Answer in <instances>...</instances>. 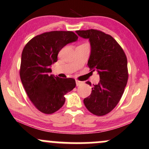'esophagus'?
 <instances>
[{"instance_id":"esophagus-1","label":"esophagus","mask_w":149,"mask_h":149,"mask_svg":"<svg viewBox=\"0 0 149 149\" xmlns=\"http://www.w3.org/2000/svg\"><path fill=\"white\" fill-rule=\"evenodd\" d=\"M81 84H82V81H79V80H76V85L77 86L81 85Z\"/></svg>"}]
</instances>
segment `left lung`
<instances>
[{
    "label": "left lung",
    "instance_id": "1",
    "mask_svg": "<svg viewBox=\"0 0 149 149\" xmlns=\"http://www.w3.org/2000/svg\"><path fill=\"white\" fill-rule=\"evenodd\" d=\"M76 33L89 39L91 52L88 65L92 72L97 70L100 78L84 103L91 113L103 116L113 111L122 98L128 78L127 58L122 47L109 34L93 29ZM86 83L91 86V82Z\"/></svg>",
    "mask_w": 149,
    "mask_h": 149
}]
</instances>
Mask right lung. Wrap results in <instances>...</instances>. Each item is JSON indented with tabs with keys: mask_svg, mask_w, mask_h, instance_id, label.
Returning a JSON list of instances; mask_svg holds the SVG:
<instances>
[{
	"mask_svg": "<svg viewBox=\"0 0 149 149\" xmlns=\"http://www.w3.org/2000/svg\"><path fill=\"white\" fill-rule=\"evenodd\" d=\"M77 38L70 31H52L34 36L24 47L21 80L31 102L41 113L52 114L59 110L65 103L64 95L76 86L74 79L59 78L49 73L61 49Z\"/></svg>",
	"mask_w": 149,
	"mask_h": 149,
	"instance_id": "add662e5",
	"label": "right lung"
}]
</instances>
